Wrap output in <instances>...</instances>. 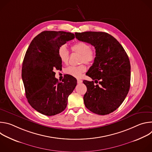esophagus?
I'll list each match as a JSON object with an SVG mask.
<instances>
[{"instance_id": "esophagus-1", "label": "esophagus", "mask_w": 152, "mask_h": 152, "mask_svg": "<svg viewBox=\"0 0 152 152\" xmlns=\"http://www.w3.org/2000/svg\"><path fill=\"white\" fill-rule=\"evenodd\" d=\"M77 83H81L82 82V80L81 79H77Z\"/></svg>"}]
</instances>
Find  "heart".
Here are the masks:
<instances>
[{
    "instance_id": "b5f03b06",
    "label": "heart",
    "mask_w": 152,
    "mask_h": 152,
    "mask_svg": "<svg viewBox=\"0 0 152 152\" xmlns=\"http://www.w3.org/2000/svg\"><path fill=\"white\" fill-rule=\"evenodd\" d=\"M72 50L80 55V63L84 62L86 64H93L96 58V50L90 47V45L85 42H77L71 47ZM58 54L61 61L62 63L67 64L69 61V52L66 46H61L58 51ZM86 70L84 64H80L77 66H69L66 69V73L75 77H80L83 73Z\"/></svg>"
}]
</instances>
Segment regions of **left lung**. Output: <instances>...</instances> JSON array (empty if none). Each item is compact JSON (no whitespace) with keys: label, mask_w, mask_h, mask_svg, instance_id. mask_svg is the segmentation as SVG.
I'll return each mask as SVG.
<instances>
[{"label":"left lung","mask_w":152,"mask_h":152,"mask_svg":"<svg viewBox=\"0 0 152 152\" xmlns=\"http://www.w3.org/2000/svg\"><path fill=\"white\" fill-rule=\"evenodd\" d=\"M76 38L95 48L96 58L84 80L87 91L83 96L86 107L99 115L109 114L121 104L130 88L131 64L120 42L103 32H76ZM94 82L96 83L94 85Z\"/></svg>","instance_id":"1"}]
</instances>
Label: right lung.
I'll return each mask as SVG.
<instances>
[{"instance_id": "add662e5", "label": "right lung", "mask_w": 152, "mask_h": 152, "mask_svg": "<svg viewBox=\"0 0 152 152\" xmlns=\"http://www.w3.org/2000/svg\"><path fill=\"white\" fill-rule=\"evenodd\" d=\"M75 35L63 31H43L31 41L26 52L21 70L27 100L38 113L48 116L62 112L77 80L67 75L58 82L55 69L62 67L58 51Z\"/></svg>"}]
</instances>
